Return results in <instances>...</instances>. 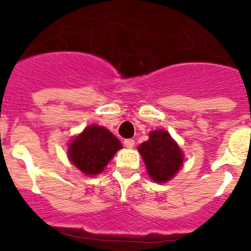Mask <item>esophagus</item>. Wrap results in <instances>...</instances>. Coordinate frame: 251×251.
Returning <instances> with one entry per match:
<instances>
[{
    "mask_svg": "<svg viewBox=\"0 0 251 251\" xmlns=\"http://www.w3.org/2000/svg\"><path fill=\"white\" fill-rule=\"evenodd\" d=\"M124 146L127 148H133L134 147V141H133V139H126V141H124Z\"/></svg>",
    "mask_w": 251,
    "mask_h": 251,
    "instance_id": "1",
    "label": "esophagus"
}]
</instances>
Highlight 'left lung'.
I'll list each match as a JSON object with an SVG mask.
<instances>
[{
    "label": "left lung",
    "instance_id": "8db88e82",
    "mask_svg": "<svg viewBox=\"0 0 251 251\" xmlns=\"http://www.w3.org/2000/svg\"><path fill=\"white\" fill-rule=\"evenodd\" d=\"M137 150L145 161L147 174L157 183L168 182L183 166L182 150L167 130H152L148 141Z\"/></svg>",
    "mask_w": 251,
    "mask_h": 251
}]
</instances>
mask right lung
Segmentation results:
<instances>
[{"instance_id":"obj_1","label":"right lung","mask_w":251,"mask_h":251,"mask_svg":"<svg viewBox=\"0 0 251 251\" xmlns=\"http://www.w3.org/2000/svg\"><path fill=\"white\" fill-rule=\"evenodd\" d=\"M121 148V141L109 129L92 124L70 141L68 157L81 174L93 177L103 172Z\"/></svg>"}]
</instances>
